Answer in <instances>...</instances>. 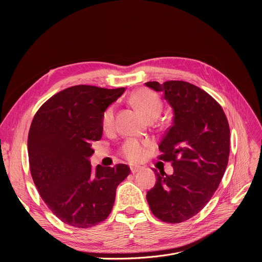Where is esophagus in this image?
Returning a JSON list of instances; mask_svg holds the SVG:
<instances>
[{
    "instance_id": "esophagus-1",
    "label": "esophagus",
    "mask_w": 262,
    "mask_h": 262,
    "mask_svg": "<svg viewBox=\"0 0 262 262\" xmlns=\"http://www.w3.org/2000/svg\"><path fill=\"white\" fill-rule=\"evenodd\" d=\"M140 170H141V168L138 167V166H132V167H130V171H132L133 174H135V173H137V172H139Z\"/></svg>"
}]
</instances>
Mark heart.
<instances>
[{
  "label": "heart",
  "mask_w": 262,
  "mask_h": 262,
  "mask_svg": "<svg viewBox=\"0 0 262 262\" xmlns=\"http://www.w3.org/2000/svg\"><path fill=\"white\" fill-rule=\"evenodd\" d=\"M132 103L138 109V112L147 120H155L159 117L162 103L155 93L147 89L137 90L132 96ZM115 122V107L109 106L105 109L102 115L101 124L104 130L112 129ZM149 146V142H140L136 139H128L123 143L121 147V154L124 158L132 162L140 161L146 153V148Z\"/></svg>",
  "instance_id": "1"
}]
</instances>
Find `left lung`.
<instances>
[{
  "label": "left lung",
  "instance_id": "1",
  "mask_svg": "<svg viewBox=\"0 0 262 262\" xmlns=\"http://www.w3.org/2000/svg\"><path fill=\"white\" fill-rule=\"evenodd\" d=\"M145 86L162 92L174 112L158 156L171 162L174 172L155 170L156 184L146 200L162 222L181 223L205 207L222 181L229 156L228 121L221 105L190 82L147 81Z\"/></svg>",
  "mask_w": 262,
  "mask_h": 262
}]
</instances>
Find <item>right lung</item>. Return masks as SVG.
Listing matches in <instances>:
<instances>
[{
    "label": "right lung",
    "instance_id": "1",
    "mask_svg": "<svg viewBox=\"0 0 262 262\" xmlns=\"http://www.w3.org/2000/svg\"><path fill=\"white\" fill-rule=\"evenodd\" d=\"M124 88L78 85L54 94L36 113L29 133L30 169L40 196L68 225L89 228L112 212L126 164L93 169V141L102 138V115Z\"/></svg>",
    "mask_w": 262,
    "mask_h": 262
}]
</instances>
